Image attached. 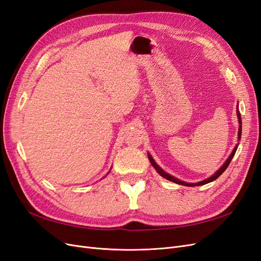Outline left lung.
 <instances>
[{"instance_id":"1","label":"left lung","mask_w":261,"mask_h":261,"mask_svg":"<svg viewBox=\"0 0 261 261\" xmlns=\"http://www.w3.org/2000/svg\"><path fill=\"white\" fill-rule=\"evenodd\" d=\"M236 114H238L239 124H240V126H239V137H238V139H239V140H241V135H242V118H241V113H240V111H239V105H238V110H236ZM238 147H239V144L234 147L233 151H232V153L230 154V156L227 158L226 161L223 163L222 167H221V168H220V169L215 173V174L211 175L210 177H208V178H206V179L201 180V181H197V183H187V181L180 180V179H178V178H176V177H174V176H172L171 174H169V173H167L165 171H163V170L159 167V165L156 164V162L153 160V158L151 156V154L148 153V158H149V160H150V163L152 164V167L155 169V171H156L158 173H159V174H160L162 177L167 178V179H168V180H170V181H173V183L179 184V185H184V186H191V187H194V186H200V185L208 184V183H210V181H213L215 179H217L221 174H222V173H223V172L226 170V168L228 167V164H230L231 160L233 159V156H234V154H235V152H236V149H238Z\"/></svg>"}]
</instances>
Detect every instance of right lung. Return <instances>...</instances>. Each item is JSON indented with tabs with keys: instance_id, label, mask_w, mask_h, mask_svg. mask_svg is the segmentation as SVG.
Instances as JSON below:
<instances>
[{
	"instance_id": "add662e5",
	"label": "right lung",
	"mask_w": 261,
	"mask_h": 261,
	"mask_svg": "<svg viewBox=\"0 0 261 261\" xmlns=\"http://www.w3.org/2000/svg\"><path fill=\"white\" fill-rule=\"evenodd\" d=\"M109 173H110V171H109V172H108V174H109Z\"/></svg>"
}]
</instances>
